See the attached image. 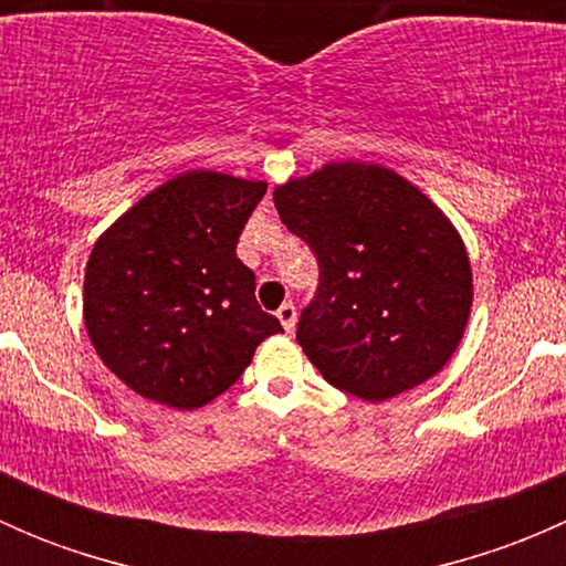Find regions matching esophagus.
<instances>
[{
    "label": "esophagus",
    "mask_w": 566,
    "mask_h": 566,
    "mask_svg": "<svg viewBox=\"0 0 566 566\" xmlns=\"http://www.w3.org/2000/svg\"><path fill=\"white\" fill-rule=\"evenodd\" d=\"M276 317H279V323H282L284 331H293L295 328V319H298V312H295L293 304H282V306H279Z\"/></svg>",
    "instance_id": "esophagus-1"
}]
</instances>
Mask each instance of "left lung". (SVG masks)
Segmentation results:
<instances>
[{
	"label": "left lung",
	"instance_id": "left-lung-1",
	"mask_svg": "<svg viewBox=\"0 0 566 566\" xmlns=\"http://www.w3.org/2000/svg\"><path fill=\"white\" fill-rule=\"evenodd\" d=\"M282 224L319 262L298 345L336 389L384 402L416 389L458 350L473 276L449 216L394 169L325 164L273 191Z\"/></svg>",
	"mask_w": 566,
	"mask_h": 566
}]
</instances>
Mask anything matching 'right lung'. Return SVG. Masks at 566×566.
<instances>
[{"label": "right lung", "instance_id": "obj_1", "mask_svg": "<svg viewBox=\"0 0 566 566\" xmlns=\"http://www.w3.org/2000/svg\"><path fill=\"white\" fill-rule=\"evenodd\" d=\"M265 180L193 169L153 188L95 241L84 325L139 397L193 410L224 394L282 323L260 310L235 247Z\"/></svg>", "mask_w": 566, "mask_h": 566}]
</instances>
